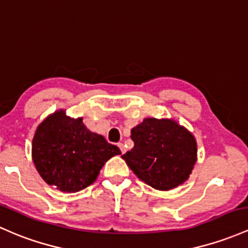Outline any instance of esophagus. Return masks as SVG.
<instances>
[{
    "label": "esophagus",
    "mask_w": 248,
    "mask_h": 248,
    "mask_svg": "<svg viewBox=\"0 0 248 248\" xmlns=\"http://www.w3.org/2000/svg\"><path fill=\"white\" fill-rule=\"evenodd\" d=\"M118 146H119V149H121L122 154H125V151H126V150H125V146H124L123 143H119Z\"/></svg>",
    "instance_id": "obj_1"
}]
</instances>
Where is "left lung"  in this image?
I'll return each instance as SVG.
<instances>
[{
  "mask_svg": "<svg viewBox=\"0 0 248 248\" xmlns=\"http://www.w3.org/2000/svg\"><path fill=\"white\" fill-rule=\"evenodd\" d=\"M134 148L122 156L140 181L157 190L183 185L198 161V143L172 118H144L131 129Z\"/></svg>",
  "mask_w": 248,
  "mask_h": 248,
  "instance_id": "left-lung-1",
  "label": "left lung"
}]
</instances>
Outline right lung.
Here are the masks:
<instances>
[{
    "label": "right lung",
    "mask_w": 248,
    "mask_h": 248,
    "mask_svg": "<svg viewBox=\"0 0 248 248\" xmlns=\"http://www.w3.org/2000/svg\"><path fill=\"white\" fill-rule=\"evenodd\" d=\"M118 146L90 131L82 117L72 118L60 108L38 125L31 143L34 166L49 186L63 193H77L91 186Z\"/></svg>",
    "instance_id": "obj_1"
}]
</instances>
